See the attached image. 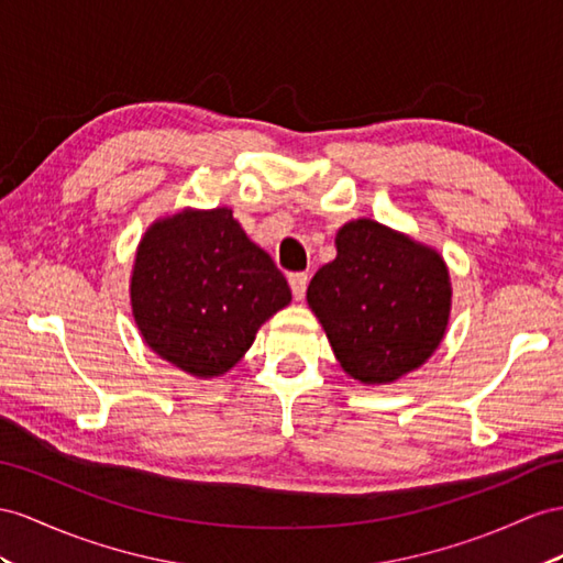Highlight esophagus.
Returning a JSON list of instances; mask_svg holds the SVG:
<instances>
[{
	"mask_svg": "<svg viewBox=\"0 0 563 563\" xmlns=\"http://www.w3.org/2000/svg\"><path fill=\"white\" fill-rule=\"evenodd\" d=\"M307 285H309V276H307V273H292V276H290V287H292L295 299H305Z\"/></svg>",
	"mask_w": 563,
	"mask_h": 563,
	"instance_id": "esophagus-1",
	"label": "esophagus"
}]
</instances>
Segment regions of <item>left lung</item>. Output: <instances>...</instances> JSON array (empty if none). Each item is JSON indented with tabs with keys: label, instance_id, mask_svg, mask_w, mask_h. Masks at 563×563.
Returning a JSON list of instances; mask_svg holds the SVG:
<instances>
[{
	"label": "left lung",
	"instance_id": "8db88e82",
	"mask_svg": "<svg viewBox=\"0 0 563 563\" xmlns=\"http://www.w3.org/2000/svg\"><path fill=\"white\" fill-rule=\"evenodd\" d=\"M338 256L316 271L307 301L340 366L364 385H387L440 347L452 309L444 258L371 219L344 223Z\"/></svg>",
	"mask_w": 563,
	"mask_h": 563
}]
</instances>
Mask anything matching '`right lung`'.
I'll return each mask as SVG.
<instances>
[{"mask_svg":"<svg viewBox=\"0 0 563 563\" xmlns=\"http://www.w3.org/2000/svg\"><path fill=\"white\" fill-rule=\"evenodd\" d=\"M290 299L278 266L228 207L183 209L140 240L131 278L137 330L152 352L195 378L233 368Z\"/></svg>","mask_w":563,"mask_h":563,"instance_id":"obj_1","label":"right lung"}]
</instances>
